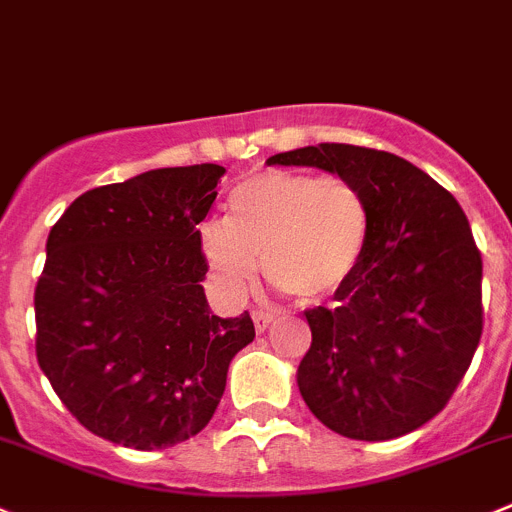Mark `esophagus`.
Segmentation results:
<instances>
[{
  "mask_svg": "<svg viewBox=\"0 0 512 512\" xmlns=\"http://www.w3.org/2000/svg\"><path fill=\"white\" fill-rule=\"evenodd\" d=\"M252 321H255V331L257 333H265L267 328L275 323V315L265 313V310H255V313H252Z\"/></svg>",
  "mask_w": 512,
  "mask_h": 512,
  "instance_id": "esophagus-1",
  "label": "esophagus"
}]
</instances>
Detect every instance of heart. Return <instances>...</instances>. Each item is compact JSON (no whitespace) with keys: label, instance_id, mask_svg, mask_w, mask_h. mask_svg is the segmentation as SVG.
<instances>
[{"label":"heart","instance_id":"b5f03b06","mask_svg":"<svg viewBox=\"0 0 512 512\" xmlns=\"http://www.w3.org/2000/svg\"><path fill=\"white\" fill-rule=\"evenodd\" d=\"M219 288L240 298L265 278L303 303L346 288L371 242V204L346 176L267 169L229 191L227 217L199 232Z\"/></svg>","mask_w":512,"mask_h":512}]
</instances>
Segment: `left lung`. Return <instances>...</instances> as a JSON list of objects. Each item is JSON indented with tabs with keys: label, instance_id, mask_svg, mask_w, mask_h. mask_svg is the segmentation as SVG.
<instances>
[{
	"label": "left lung",
	"instance_id": "obj_1",
	"mask_svg": "<svg viewBox=\"0 0 512 512\" xmlns=\"http://www.w3.org/2000/svg\"><path fill=\"white\" fill-rule=\"evenodd\" d=\"M356 181L371 242L333 308L305 310L313 343L298 366L310 412L348 439L381 442L437 417L482 336V257L465 212L401 156L318 143L267 159Z\"/></svg>",
	"mask_w": 512,
	"mask_h": 512
}]
</instances>
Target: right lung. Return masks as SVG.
<instances>
[{
  "mask_svg": "<svg viewBox=\"0 0 512 512\" xmlns=\"http://www.w3.org/2000/svg\"><path fill=\"white\" fill-rule=\"evenodd\" d=\"M224 166L154 169L80 194L47 237L35 288L37 364L88 432L166 450L202 432L250 313L212 315L197 224Z\"/></svg>",
  "mask_w": 512,
  "mask_h": 512,
  "instance_id": "obj_1",
  "label": "right lung"
}]
</instances>
